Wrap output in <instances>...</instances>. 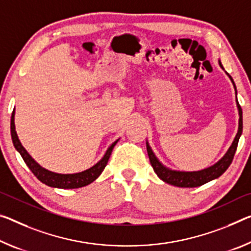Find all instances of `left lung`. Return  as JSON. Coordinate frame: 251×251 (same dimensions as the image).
<instances>
[{"label": "left lung", "mask_w": 251, "mask_h": 251, "mask_svg": "<svg viewBox=\"0 0 251 251\" xmlns=\"http://www.w3.org/2000/svg\"><path fill=\"white\" fill-rule=\"evenodd\" d=\"M219 66L224 69L220 60H219ZM226 75H228V77L230 78V80H231L233 85V88L236 90V102H237L238 114H239V125H238V132H237L236 137H234L231 146L229 147V150L226 151V153L216 163V164H213L211 166H209V168L200 170V171H192V172H185V171H176V170L169 169L158 161L156 155H155L153 152L152 147L150 146L149 142L146 141V149H147V154H149V157H150L151 165H152L154 172L157 174V176L160 177L162 181L168 183V184L178 186V188H197V186L203 185L205 183H208L210 181L214 180V178H218L219 176H222V174L226 171V169L229 168L230 164H231L234 153H236V150L238 146V142H239V138L242 133V110L237 99V88L233 82V79L229 74Z\"/></svg>", "instance_id": "left-lung-1"}]
</instances>
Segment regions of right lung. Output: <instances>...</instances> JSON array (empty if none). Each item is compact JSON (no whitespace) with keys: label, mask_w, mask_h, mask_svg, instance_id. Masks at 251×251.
Segmentation results:
<instances>
[{"label":"right lung","mask_w":251,"mask_h":251,"mask_svg":"<svg viewBox=\"0 0 251 251\" xmlns=\"http://www.w3.org/2000/svg\"><path fill=\"white\" fill-rule=\"evenodd\" d=\"M14 115H15V109H13V113H12L11 117V136H12V142H13V145L15 150L18 151L21 155L23 161L25 162L27 168L31 170L39 181L45 183L46 185L51 186V188H58V189H78L82 188V186H86L90 184L91 182H94L96 178L100 176L102 171H104L105 166L107 165V162L109 160V156L111 152H113L114 146L116 145L118 142L115 141L113 144H111L108 149H107L106 153L104 156L101 157L100 161H98L96 164L91 166L88 170L82 171V172L79 173H73V174H61V173H54L51 172V171L42 168L41 165L38 164L35 162L32 156L26 152V150L23 147V145L20 142L17 130H15V124H14Z\"/></svg>","instance_id":"obj_1"}]
</instances>
